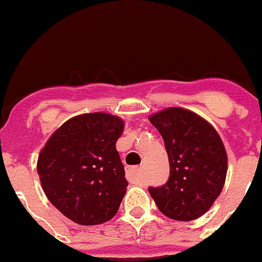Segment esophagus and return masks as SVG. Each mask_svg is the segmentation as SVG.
<instances>
[{"mask_svg":"<svg viewBox=\"0 0 262 262\" xmlns=\"http://www.w3.org/2000/svg\"><path fill=\"white\" fill-rule=\"evenodd\" d=\"M126 172H128L129 182H132V183L138 182V180H139V167L138 166L128 167Z\"/></svg>","mask_w":262,"mask_h":262,"instance_id":"obj_1","label":"esophagus"}]
</instances>
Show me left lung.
Segmentation results:
<instances>
[{
  "label": "left lung",
  "mask_w": 262,
  "mask_h": 262,
  "mask_svg": "<svg viewBox=\"0 0 262 262\" xmlns=\"http://www.w3.org/2000/svg\"><path fill=\"white\" fill-rule=\"evenodd\" d=\"M165 142L170 164L166 184L148 192L165 216L190 222L209 211L228 171L224 143L214 126L195 113L169 107L148 118Z\"/></svg>",
  "instance_id": "left-lung-1"
}]
</instances>
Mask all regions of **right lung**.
Returning a JSON list of instances; mask_svg holds the SVG:
<instances>
[{"label":"right lung","instance_id":"1","mask_svg":"<svg viewBox=\"0 0 262 262\" xmlns=\"http://www.w3.org/2000/svg\"><path fill=\"white\" fill-rule=\"evenodd\" d=\"M124 120L106 113L82 114L62 124L37 161L43 192L68 219L97 225L115 216L126 192L116 141Z\"/></svg>","mask_w":262,"mask_h":262}]
</instances>
